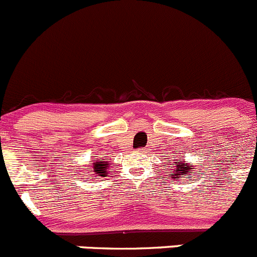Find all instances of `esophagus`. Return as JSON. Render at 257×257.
<instances>
[{
    "instance_id": "esophagus-1",
    "label": "esophagus",
    "mask_w": 257,
    "mask_h": 257,
    "mask_svg": "<svg viewBox=\"0 0 257 257\" xmlns=\"http://www.w3.org/2000/svg\"><path fill=\"white\" fill-rule=\"evenodd\" d=\"M139 151H141V152H144V151H146V150H145V149H140V150H139Z\"/></svg>"
}]
</instances>
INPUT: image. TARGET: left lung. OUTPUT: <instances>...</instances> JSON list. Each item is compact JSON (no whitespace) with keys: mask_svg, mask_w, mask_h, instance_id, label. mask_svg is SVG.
Instances as JSON below:
<instances>
[{"mask_svg":"<svg viewBox=\"0 0 257 257\" xmlns=\"http://www.w3.org/2000/svg\"><path fill=\"white\" fill-rule=\"evenodd\" d=\"M179 162L180 164H175L176 165V170H175V171L179 172V174H176V177H174V179H177L179 175H187L189 172L192 171V165H187L186 166V165H185L182 161H180V160ZM172 176H174V175H172Z\"/></svg>","mask_w":257,"mask_h":257,"instance_id":"8db88e82","label":"left lung"}]
</instances>
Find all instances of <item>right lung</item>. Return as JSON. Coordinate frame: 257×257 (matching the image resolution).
I'll return each mask as SVG.
<instances>
[{"label":"right lung","mask_w":257,"mask_h":257,"mask_svg":"<svg viewBox=\"0 0 257 257\" xmlns=\"http://www.w3.org/2000/svg\"><path fill=\"white\" fill-rule=\"evenodd\" d=\"M107 166V162H105V164H102V162H93V169H95V172H97L96 176H105V172L107 171V169H106ZM91 171H92V170H90V172Z\"/></svg>","instance_id":"1"}]
</instances>
